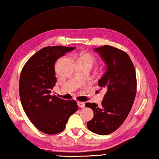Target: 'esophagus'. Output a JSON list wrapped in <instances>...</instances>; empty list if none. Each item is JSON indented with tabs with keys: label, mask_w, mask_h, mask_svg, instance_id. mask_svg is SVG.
Returning a JSON list of instances; mask_svg holds the SVG:
<instances>
[{
	"label": "esophagus",
	"mask_w": 159,
	"mask_h": 159,
	"mask_svg": "<svg viewBox=\"0 0 159 159\" xmlns=\"http://www.w3.org/2000/svg\"><path fill=\"white\" fill-rule=\"evenodd\" d=\"M77 104H78V106H79L80 108H83L85 107V103L83 102H77Z\"/></svg>",
	"instance_id": "34e87169"
}]
</instances>
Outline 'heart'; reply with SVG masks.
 Masks as SVG:
<instances>
[{"mask_svg":"<svg viewBox=\"0 0 159 159\" xmlns=\"http://www.w3.org/2000/svg\"><path fill=\"white\" fill-rule=\"evenodd\" d=\"M77 62L87 64L92 67L96 62V57L92 53L88 52H80L77 57Z\"/></svg>","mask_w":159,"mask_h":159,"instance_id":"1","label":"heart"}]
</instances>
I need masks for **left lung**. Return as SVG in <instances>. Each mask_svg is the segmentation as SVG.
<instances>
[{
	"label": "left lung",
	"instance_id": "8db88e82",
	"mask_svg": "<svg viewBox=\"0 0 159 159\" xmlns=\"http://www.w3.org/2000/svg\"><path fill=\"white\" fill-rule=\"evenodd\" d=\"M94 50L107 66L98 83L107 92L101 107L96 103L85 104L93 111V119L87 121V126L94 133L107 135L116 131L130 113L136 96V72L129 56L123 50L107 45Z\"/></svg>",
	"mask_w": 159,
	"mask_h": 159
}]
</instances>
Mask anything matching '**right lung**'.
<instances>
[{
	"instance_id": "obj_1",
	"label": "right lung",
	"mask_w": 159,
	"mask_h": 159,
	"mask_svg": "<svg viewBox=\"0 0 159 159\" xmlns=\"http://www.w3.org/2000/svg\"><path fill=\"white\" fill-rule=\"evenodd\" d=\"M74 48L60 46L43 48L26 61L20 74L19 93L23 109L32 124L45 134L62 132L69 117L79 109L74 100L50 95L57 82L56 61Z\"/></svg>"
}]
</instances>
